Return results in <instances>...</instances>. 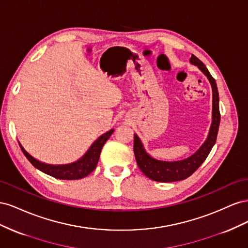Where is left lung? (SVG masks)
<instances>
[{
	"label": "left lung",
	"instance_id": "1",
	"mask_svg": "<svg viewBox=\"0 0 248 248\" xmlns=\"http://www.w3.org/2000/svg\"><path fill=\"white\" fill-rule=\"evenodd\" d=\"M189 62L198 66V68L205 74L209 79L212 88V123L210 126L208 137L200 149L191 156L187 157L183 160L178 161H163L154 158L150 155L142 145L140 139L134 134L133 151L136 155L138 166L144 174L153 181L157 182H175L181 181L191 176L196 171L201 164L205 161L211 149L215 145L217 133H218L219 123H220V112H219V96L218 90L215 79L210 74L207 67L201 60L196 56L191 55Z\"/></svg>",
	"mask_w": 248,
	"mask_h": 248
}]
</instances>
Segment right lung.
I'll return each mask as SVG.
<instances>
[{
    "label": "right lung",
    "instance_id": "1",
    "mask_svg": "<svg viewBox=\"0 0 248 248\" xmlns=\"http://www.w3.org/2000/svg\"><path fill=\"white\" fill-rule=\"evenodd\" d=\"M112 132H114V129H110L109 131L100 136L93 142L92 146L89 148L86 154L78 161L68 163V164H62V166H52V164H47V163L37 160L31 154H29L26 151L24 147L21 146V144H19V146H20L21 151L24 152L25 156L28 158V160L31 162L36 169H38L39 170L46 172V174L51 177H55L57 179L78 180V179L85 178L89 174H91V172L95 170L97 163H98V160H99V156H100L102 147L109 139Z\"/></svg>",
    "mask_w": 248,
    "mask_h": 248
}]
</instances>
